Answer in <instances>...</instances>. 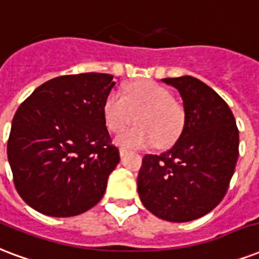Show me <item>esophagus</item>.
<instances>
[{"instance_id": "34e87169", "label": "esophagus", "mask_w": 259, "mask_h": 259, "mask_svg": "<svg viewBox=\"0 0 259 259\" xmlns=\"http://www.w3.org/2000/svg\"><path fill=\"white\" fill-rule=\"evenodd\" d=\"M127 153H128L127 149H120V157H124Z\"/></svg>"}]
</instances>
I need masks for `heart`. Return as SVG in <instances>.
<instances>
[{
    "instance_id": "heart-1",
    "label": "heart",
    "mask_w": 259,
    "mask_h": 259,
    "mask_svg": "<svg viewBox=\"0 0 259 259\" xmlns=\"http://www.w3.org/2000/svg\"><path fill=\"white\" fill-rule=\"evenodd\" d=\"M104 116L110 131L118 132L137 120L138 125L116 137L122 147L170 146L184 125V110L164 85L154 81H137L127 85L124 97L110 93L104 104Z\"/></svg>"
}]
</instances>
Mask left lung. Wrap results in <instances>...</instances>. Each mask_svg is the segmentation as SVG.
Wrapping results in <instances>:
<instances>
[{
	"label": "left lung",
	"instance_id": "left-lung-1",
	"mask_svg": "<svg viewBox=\"0 0 259 259\" xmlns=\"http://www.w3.org/2000/svg\"><path fill=\"white\" fill-rule=\"evenodd\" d=\"M179 91L184 125L162 154H146L138 192L146 209L170 223L207 214L227 194L239 157V131L231 109L213 89L192 76L166 77Z\"/></svg>",
	"mask_w": 259,
	"mask_h": 259
}]
</instances>
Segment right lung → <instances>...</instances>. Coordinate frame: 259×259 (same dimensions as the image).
<instances>
[{"instance_id":"obj_1","label":"right lung","mask_w":259,"mask_h":259,"mask_svg":"<svg viewBox=\"0 0 259 259\" xmlns=\"http://www.w3.org/2000/svg\"><path fill=\"white\" fill-rule=\"evenodd\" d=\"M113 75L79 73L46 81L17 109L8 161L19 195L52 217L84 213L102 199L120 154L104 104Z\"/></svg>"}]
</instances>
